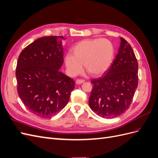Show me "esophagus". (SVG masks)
<instances>
[{
    "mask_svg": "<svg viewBox=\"0 0 158 158\" xmlns=\"http://www.w3.org/2000/svg\"><path fill=\"white\" fill-rule=\"evenodd\" d=\"M85 82V81L84 80H81V79H78V80H76V83L77 84H82V83H84Z\"/></svg>",
    "mask_w": 158,
    "mask_h": 158,
    "instance_id": "34e87169",
    "label": "esophagus"
}]
</instances>
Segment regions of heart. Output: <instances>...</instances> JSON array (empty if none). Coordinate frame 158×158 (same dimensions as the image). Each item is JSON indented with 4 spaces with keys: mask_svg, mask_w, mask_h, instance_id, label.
Instances as JSON below:
<instances>
[{
    "mask_svg": "<svg viewBox=\"0 0 158 158\" xmlns=\"http://www.w3.org/2000/svg\"><path fill=\"white\" fill-rule=\"evenodd\" d=\"M73 55L66 54L64 63L69 74L74 76L84 68L92 76H100L109 69L114 56V47L107 39L95 38L79 42L73 48Z\"/></svg>",
    "mask_w": 158,
    "mask_h": 158,
    "instance_id": "heart-1",
    "label": "heart"
}]
</instances>
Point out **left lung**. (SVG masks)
I'll return each instance as SVG.
<instances>
[{
    "label": "left lung",
    "instance_id": "8db88e82",
    "mask_svg": "<svg viewBox=\"0 0 158 158\" xmlns=\"http://www.w3.org/2000/svg\"><path fill=\"white\" fill-rule=\"evenodd\" d=\"M106 76L92 79L89 106L103 118L120 116L130 107L138 86V64L132 47L123 37Z\"/></svg>",
    "mask_w": 158,
    "mask_h": 158
}]
</instances>
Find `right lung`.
I'll return each instance as SVG.
<instances>
[{
    "label": "right lung",
    "instance_id": "add662e5",
    "mask_svg": "<svg viewBox=\"0 0 158 158\" xmlns=\"http://www.w3.org/2000/svg\"><path fill=\"white\" fill-rule=\"evenodd\" d=\"M65 41L46 36L27 45L19 55L16 76L19 97L30 111L43 118L60 112L68 103L74 81L59 70Z\"/></svg>",
    "mask_w": 158,
    "mask_h": 158
}]
</instances>
